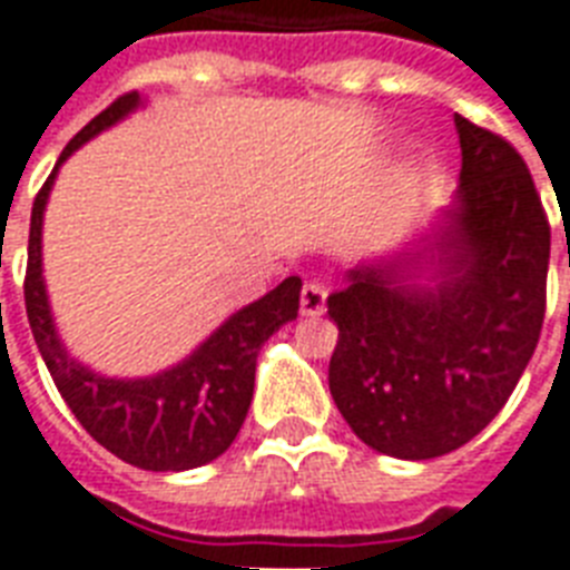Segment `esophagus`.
Segmentation results:
<instances>
[{"label":"esophagus","mask_w":570,"mask_h":570,"mask_svg":"<svg viewBox=\"0 0 570 570\" xmlns=\"http://www.w3.org/2000/svg\"><path fill=\"white\" fill-rule=\"evenodd\" d=\"M328 307V289L316 281L302 286V316H322Z\"/></svg>","instance_id":"34e87169"}]
</instances>
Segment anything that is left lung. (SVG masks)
Listing matches in <instances>:
<instances>
[{
    "label": "left lung",
    "mask_w": 570,
    "mask_h": 570,
    "mask_svg": "<svg viewBox=\"0 0 570 570\" xmlns=\"http://www.w3.org/2000/svg\"><path fill=\"white\" fill-rule=\"evenodd\" d=\"M459 189L425 230L348 268L328 316L331 396L390 459L425 461L485 429L544 322L550 227L509 141L455 115Z\"/></svg>",
    "instance_id": "obj_1"
}]
</instances>
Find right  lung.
Returning a JSON list of instances; mask_svg holds the SVG:
<instances>
[{
    "mask_svg": "<svg viewBox=\"0 0 570 570\" xmlns=\"http://www.w3.org/2000/svg\"><path fill=\"white\" fill-rule=\"evenodd\" d=\"M141 106H147V100L132 91L100 111L61 150L49 180L35 197L26 268V313L40 357L47 361L58 393L65 396L67 407L73 411L85 432L132 468L180 473L209 464L236 441L254 399L259 348L281 325L298 316L302 277H286L272 293L230 313L183 361L154 375H102L67 352L43 281V213L56 186L58 168L94 136L127 120Z\"/></svg>",
    "mask_w": 570,
    "mask_h": 570,
    "instance_id": "right-lung-1",
    "label": "right lung"
}]
</instances>
